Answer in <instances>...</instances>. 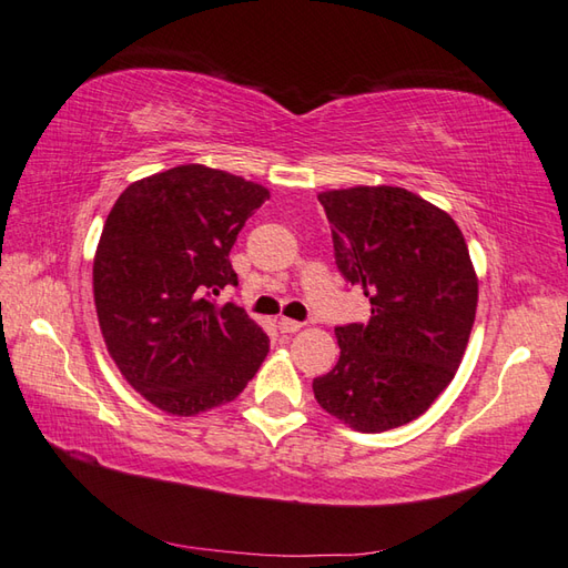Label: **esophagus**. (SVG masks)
<instances>
[{"label":"esophagus","mask_w":568,"mask_h":568,"mask_svg":"<svg viewBox=\"0 0 568 568\" xmlns=\"http://www.w3.org/2000/svg\"><path fill=\"white\" fill-rule=\"evenodd\" d=\"M277 329H281L283 334H295V332L303 329V322H295V320L283 317L281 322H277Z\"/></svg>","instance_id":"1"}]
</instances>
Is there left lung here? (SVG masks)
I'll return each instance as SVG.
<instances>
[{
    "label": "left lung",
    "instance_id": "1",
    "mask_svg": "<svg viewBox=\"0 0 568 568\" xmlns=\"http://www.w3.org/2000/svg\"><path fill=\"white\" fill-rule=\"evenodd\" d=\"M317 197L336 268L364 291L371 320L334 329L339 361L312 390L352 429L403 427L452 383L474 327L478 277L464 234L405 187L356 185Z\"/></svg>",
    "mask_w": 568,
    "mask_h": 568
}]
</instances>
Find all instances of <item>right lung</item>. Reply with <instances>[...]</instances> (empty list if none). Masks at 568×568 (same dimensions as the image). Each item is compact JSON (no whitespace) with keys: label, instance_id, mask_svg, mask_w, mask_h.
<instances>
[{"label":"right lung","instance_id":"right-lung-1","mask_svg":"<svg viewBox=\"0 0 568 568\" xmlns=\"http://www.w3.org/2000/svg\"><path fill=\"white\" fill-rule=\"evenodd\" d=\"M258 183L200 163L131 183L106 216L92 265L106 352L126 383L168 415L232 403L268 356V336L234 303L229 261Z\"/></svg>","mask_w":568,"mask_h":568}]
</instances>
